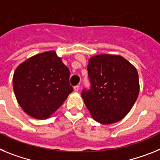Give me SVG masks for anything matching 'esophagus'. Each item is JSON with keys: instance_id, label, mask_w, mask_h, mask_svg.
Masks as SVG:
<instances>
[{"instance_id": "34e87169", "label": "esophagus", "mask_w": 160, "mask_h": 160, "mask_svg": "<svg viewBox=\"0 0 160 160\" xmlns=\"http://www.w3.org/2000/svg\"><path fill=\"white\" fill-rule=\"evenodd\" d=\"M79 89H80V85H76L74 86V90L76 92H78Z\"/></svg>"}]
</instances>
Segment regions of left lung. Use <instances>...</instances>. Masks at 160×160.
I'll return each instance as SVG.
<instances>
[{
  "instance_id": "8db88e82",
  "label": "left lung",
  "mask_w": 160,
  "mask_h": 160,
  "mask_svg": "<svg viewBox=\"0 0 160 160\" xmlns=\"http://www.w3.org/2000/svg\"><path fill=\"white\" fill-rule=\"evenodd\" d=\"M90 89L81 96L95 121L112 124L130 112L139 92L138 72L120 55H98L88 61Z\"/></svg>"
}]
</instances>
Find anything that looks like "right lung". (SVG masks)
Returning a JSON list of instances; mask_svg holds the SVG:
<instances>
[{"mask_svg": "<svg viewBox=\"0 0 160 160\" xmlns=\"http://www.w3.org/2000/svg\"><path fill=\"white\" fill-rule=\"evenodd\" d=\"M70 72L55 51L31 57L16 68L13 87L17 101L30 117L46 119L73 91Z\"/></svg>", "mask_w": 160, "mask_h": 160, "instance_id": "right-lung-1", "label": "right lung"}]
</instances>
